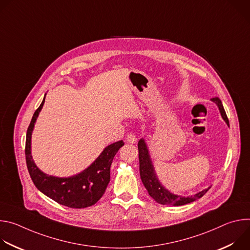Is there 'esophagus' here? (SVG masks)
<instances>
[{
    "mask_svg": "<svg viewBox=\"0 0 250 250\" xmlns=\"http://www.w3.org/2000/svg\"><path fill=\"white\" fill-rule=\"evenodd\" d=\"M126 141L128 144H135L136 142V136L133 133H128L126 135Z\"/></svg>",
    "mask_w": 250,
    "mask_h": 250,
    "instance_id": "obj_1",
    "label": "esophagus"
}]
</instances>
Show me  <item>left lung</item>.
<instances>
[{"mask_svg":"<svg viewBox=\"0 0 250 250\" xmlns=\"http://www.w3.org/2000/svg\"><path fill=\"white\" fill-rule=\"evenodd\" d=\"M211 101L215 104H217V105L219 106V110H220L222 118L227 123V125L229 126V119L227 117L222 101L217 97L212 98ZM137 146H138V158H139V174H140L141 181H142V183H144L145 187L146 188L149 196L151 198H153L157 203H159L161 205L183 206V205L192 203V202L200 199L210 188L209 187L208 189H205L191 197H182L179 195L172 194L167 189H165L158 180V178L154 171V167H153L151 159H150V155L148 152L147 146L146 144V140L144 138H141L138 141Z\"/></svg>","mask_w":250,"mask_h":250,"instance_id":"obj_1","label":"left lung"}]
</instances>
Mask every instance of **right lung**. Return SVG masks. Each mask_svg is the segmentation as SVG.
Instances as JSON below:
<instances>
[{
  "label": "right lung",
  "mask_w": 250,
  "mask_h": 250,
  "mask_svg": "<svg viewBox=\"0 0 250 250\" xmlns=\"http://www.w3.org/2000/svg\"><path fill=\"white\" fill-rule=\"evenodd\" d=\"M45 96L39 109L34 112L26 131L25 160L31 180L42 193L56 203L68 208H83L95 205L104 195L110 182L111 165L123 140L106 146L99 157L84 171L71 177H55L43 173L35 165L31 156V133L42 111Z\"/></svg>",
  "instance_id": "1"
}]
</instances>
